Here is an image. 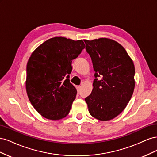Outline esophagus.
I'll return each instance as SVG.
<instances>
[{
	"mask_svg": "<svg viewBox=\"0 0 157 157\" xmlns=\"http://www.w3.org/2000/svg\"><path fill=\"white\" fill-rule=\"evenodd\" d=\"M76 88H77V91L79 92L80 89V86H76Z\"/></svg>",
	"mask_w": 157,
	"mask_h": 157,
	"instance_id": "34e87169",
	"label": "esophagus"
}]
</instances>
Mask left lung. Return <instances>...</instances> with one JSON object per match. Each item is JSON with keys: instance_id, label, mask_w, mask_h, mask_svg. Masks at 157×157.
Here are the masks:
<instances>
[{"instance_id": "obj_1", "label": "left lung", "mask_w": 157, "mask_h": 157, "mask_svg": "<svg viewBox=\"0 0 157 157\" xmlns=\"http://www.w3.org/2000/svg\"><path fill=\"white\" fill-rule=\"evenodd\" d=\"M84 41L96 72L92 93L85 98L89 113L99 121L111 120L123 111L134 92V63L115 40L101 38Z\"/></svg>"}]
</instances>
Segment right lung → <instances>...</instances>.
Masks as SVG:
<instances>
[{"mask_svg": "<svg viewBox=\"0 0 157 157\" xmlns=\"http://www.w3.org/2000/svg\"><path fill=\"white\" fill-rule=\"evenodd\" d=\"M84 48L82 40L60 36L47 40L32 53L27 64L26 91L42 117L55 121L69 114L77 93L69 79L71 63Z\"/></svg>", "mask_w": 157, "mask_h": 157, "instance_id": "obj_1", "label": "right lung"}]
</instances>
